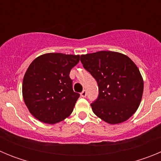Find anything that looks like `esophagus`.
<instances>
[{"label":"esophagus","instance_id":"34e87169","mask_svg":"<svg viewBox=\"0 0 161 161\" xmlns=\"http://www.w3.org/2000/svg\"><path fill=\"white\" fill-rule=\"evenodd\" d=\"M80 96H81L82 97H85L87 96V92H86V90H85V89H84L81 93H80Z\"/></svg>","mask_w":161,"mask_h":161}]
</instances>
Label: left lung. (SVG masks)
Wrapping results in <instances>:
<instances>
[{
	"label": "left lung",
	"mask_w": 161,
	"mask_h": 161,
	"mask_svg": "<svg viewBox=\"0 0 161 161\" xmlns=\"http://www.w3.org/2000/svg\"><path fill=\"white\" fill-rule=\"evenodd\" d=\"M80 61L97 82L99 94L91 104L93 113L109 124L131 117L143 91V77L136 64L123 54L109 51L82 55Z\"/></svg>",
	"instance_id": "8db88e82"
}]
</instances>
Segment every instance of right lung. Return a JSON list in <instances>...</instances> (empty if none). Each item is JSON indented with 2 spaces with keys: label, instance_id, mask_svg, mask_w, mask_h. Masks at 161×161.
Returning <instances> with one entry per match:
<instances>
[{
  "label": "right lung",
  "instance_id": "1",
  "mask_svg": "<svg viewBox=\"0 0 161 161\" xmlns=\"http://www.w3.org/2000/svg\"><path fill=\"white\" fill-rule=\"evenodd\" d=\"M79 61L80 55L47 53L30 64L23 78L22 96L38 120L54 124L72 114L80 94L72 89L69 73Z\"/></svg>",
  "mask_w": 161,
  "mask_h": 161
}]
</instances>
